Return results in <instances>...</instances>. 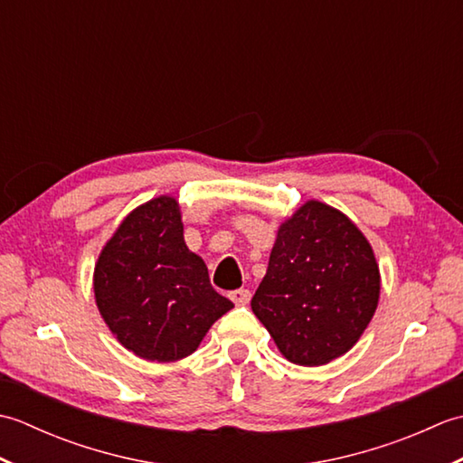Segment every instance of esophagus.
<instances>
[{
  "label": "esophagus",
  "instance_id": "1",
  "mask_svg": "<svg viewBox=\"0 0 463 463\" xmlns=\"http://www.w3.org/2000/svg\"><path fill=\"white\" fill-rule=\"evenodd\" d=\"M229 298L234 302V304H247L250 300V290L247 288H239V290H232L229 294Z\"/></svg>",
  "mask_w": 463,
  "mask_h": 463
}]
</instances>
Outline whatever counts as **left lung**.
Returning <instances> with one entry per match:
<instances>
[{"label": "left lung", "instance_id": "8db88e82", "mask_svg": "<svg viewBox=\"0 0 463 463\" xmlns=\"http://www.w3.org/2000/svg\"><path fill=\"white\" fill-rule=\"evenodd\" d=\"M378 298L368 239L346 214L312 199L279 226L250 307L284 358L322 366L360 340Z\"/></svg>", "mask_w": 463, "mask_h": 463}]
</instances>
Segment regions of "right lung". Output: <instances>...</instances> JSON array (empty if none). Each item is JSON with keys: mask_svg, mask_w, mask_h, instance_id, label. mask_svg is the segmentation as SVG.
I'll return each mask as SVG.
<instances>
[{"mask_svg": "<svg viewBox=\"0 0 463 463\" xmlns=\"http://www.w3.org/2000/svg\"><path fill=\"white\" fill-rule=\"evenodd\" d=\"M93 292L113 336L149 362L186 358L234 307L184 244L181 206L171 194L139 204L117 226L95 262Z\"/></svg>", "mask_w": 463, "mask_h": 463, "instance_id": "obj_1", "label": "right lung"}]
</instances>
